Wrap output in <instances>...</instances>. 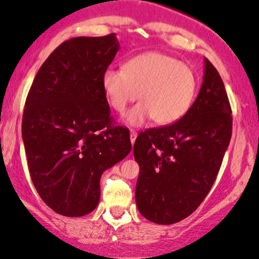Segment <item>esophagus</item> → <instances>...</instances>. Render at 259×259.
Listing matches in <instances>:
<instances>
[{
	"label": "esophagus",
	"instance_id": "1",
	"mask_svg": "<svg viewBox=\"0 0 259 259\" xmlns=\"http://www.w3.org/2000/svg\"><path fill=\"white\" fill-rule=\"evenodd\" d=\"M136 136H138V133H136L135 130H132V132H130V141H132L133 145H134V142H135Z\"/></svg>",
	"mask_w": 259,
	"mask_h": 259
}]
</instances>
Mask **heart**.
I'll return each mask as SVG.
<instances>
[{"label": "heart", "instance_id": "1", "mask_svg": "<svg viewBox=\"0 0 259 259\" xmlns=\"http://www.w3.org/2000/svg\"><path fill=\"white\" fill-rule=\"evenodd\" d=\"M197 86L190 65L157 51L134 56L123 69L108 68L102 75L103 92L117 113L124 114L138 97L141 101L126 115V123L133 126L150 119L158 125L177 123L191 108Z\"/></svg>", "mask_w": 259, "mask_h": 259}]
</instances>
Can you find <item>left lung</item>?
Segmentation results:
<instances>
[{
	"label": "left lung",
	"instance_id": "1",
	"mask_svg": "<svg viewBox=\"0 0 259 259\" xmlns=\"http://www.w3.org/2000/svg\"><path fill=\"white\" fill-rule=\"evenodd\" d=\"M233 129L224 82L204 58V75L189 112L170 125L140 133L136 206L150 222L169 225L194 213L214 184Z\"/></svg>",
	"mask_w": 259,
	"mask_h": 259
}]
</instances>
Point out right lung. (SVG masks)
<instances>
[{
	"label": "right lung",
	"mask_w": 259,
	"mask_h": 259,
	"mask_svg": "<svg viewBox=\"0 0 259 259\" xmlns=\"http://www.w3.org/2000/svg\"><path fill=\"white\" fill-rule=\"evenodd\" d=\"M118 50L115 34L64 41L29 90L22 121L29 173L37 194L58 214L92 212L102 173L132 151L129 130L112 124L102 89Z\"/></svg>",
	"instance_id": "1"
}]
</instances>
